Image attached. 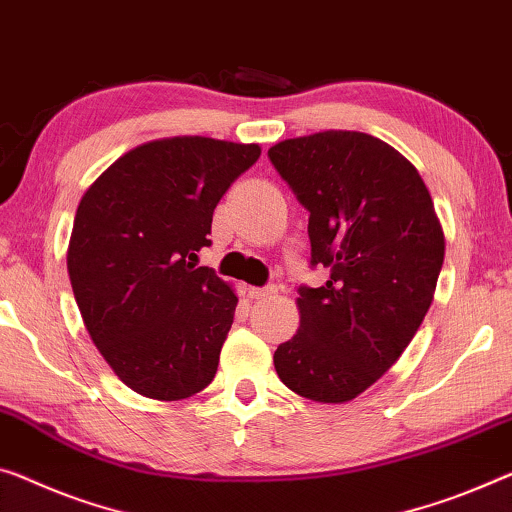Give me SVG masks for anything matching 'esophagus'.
Segmentation results:
<instances>
[{
  "label": "esophagus",
  "instance_id": "34e87169",
  "mask_svg": "<svg viewBox=\"0 0 512 512\" xmlns=\"http://www.w3.org/2000/svg\"><path fill=\"white\" fill-rule=\"evenodd\" d=\"M277 295V286H265V288H249L251 300H270Z\"/></svg>",
  "mask_w": 512,
  "mask_h": 512
}]
</instances>
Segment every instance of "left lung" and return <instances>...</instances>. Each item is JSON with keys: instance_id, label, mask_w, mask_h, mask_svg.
Returning a JSON list of instances; mask_svg holds the SVG:
<instances>
[{"instance_id": "obj_1", "label": "left lung", "mask_w": 512, "mask_h": 512, "mask_svg": "<svg viewBox=\"0 0 512 512\" xmlns=\"http://www.w3.org/2000/svg\"><path fill=\"white\" fill-rule=\"evenodd\" d=\"M267 157L309 210L311 265L300 329L274 352L288 389L348 403L396 364L430 309L444 231L419 171L382 139L327 130L279 141Z\"/></svg>"}]
</instances>
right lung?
I'll use <instances>...</instances> for the list:
<instances>
[{"instance_id": "1", "label": "right lung", "mask_w": 512, "mask_h": 512, "mask_svg": "<svg viewBox=\"0 0 512 512\" xmlns=\"http://www.w3.org/2000/svg\"><path fill=\"white\" fill-rule=\"evenodd\" d=\"M258 144L210 137L148 141L82 196L68 274L100 355L132 391L183 400L208 387L238 297L196 251L212 212L258 160Z\"/></svg>"}]
</instances>
